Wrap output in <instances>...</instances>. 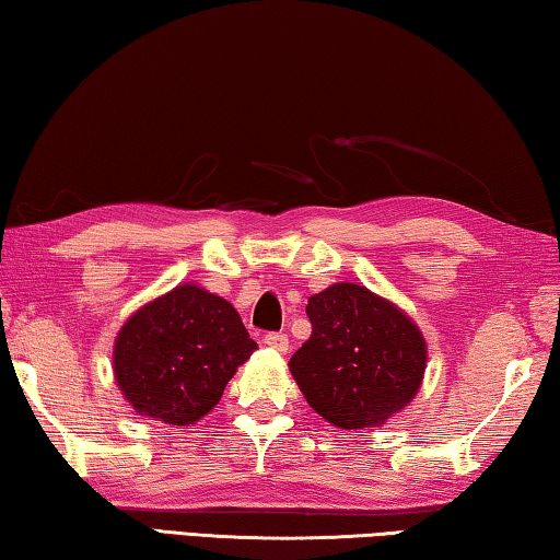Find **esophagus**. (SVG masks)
<instances>
[{
    "label": "esophagus",
    "instance_id": "1",
    "mask_svg": "<svg viewBox=\"0 0 560 560\" xmlns=\"http://www.w3.org/2000/svg\"><path fill=\"white\" fill-rule=\"evenodd\" d=\"M265 345L272 347L275 352H288L290 340L285 332H270V335H265Z\"/></svg>",
    "mask_w": 560,
    "mask_h": 560
}]
</instances>
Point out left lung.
I'll return each mask as SVG.
<instances>
[{
  "instance_id": "obj_1",
  "label": "left lung",
  "mask_w": 560,
  "mask_h": 560,
  "mask_svg": "<svg viewBox=\"0 0 560 560\" xmlns=\"http://www.w3.org/2000/svg\"><path fill=\"white\" fill-rule=\"evenodd\" d=\"M310 340L290 357L307 405L329 424L364 429L405 409L427 366L411 319L362 285L337 282L307 302Z\"/></svg>"
}]
</instances>
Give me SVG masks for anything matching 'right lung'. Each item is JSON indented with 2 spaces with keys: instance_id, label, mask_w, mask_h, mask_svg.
<instances>
[{
  "instance_id": "1",
  "label": "right lung",
  "mask_w": 560,
  "mask_h": 560,
  "mask_svg": "<svg viewBox=\"0 0 560 560\" xmlns=\"http://www.w3.org/2000/svg\"><path fill=\"white\" fill-rule=\"evenodd\" d=\"M255 350L231 302L198 285H178L121 327L114 372L139 415L186 427L218 405Z\"/></svg>"
}]
</instances>
